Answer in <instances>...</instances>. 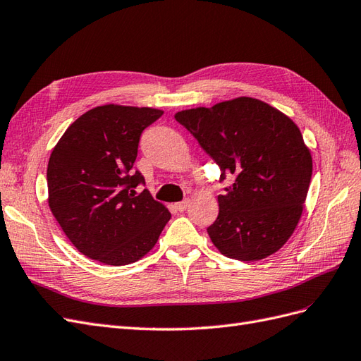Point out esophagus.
Wrapping results in <instances>:
<instances>
[{
    "label": "esophagus",
    "instance_id": "34e87169",
    "mask_svg": "<svg viewBox=\"0 0 361 361\" xmlns=\"http://www.w3.org/2000/svg\"><path fill=\"white\" fill-rule=\"evenodd\" d=\"M188 204H190V200L185 199V200H182V202H178L176 204H174V207H176V209H178L179 212H183V211L188 207Z\"/></svg>",
    "mask_w": 361,
    "mask_h": 361
}]
</instances>
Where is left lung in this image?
I'll use <instances>...</instances> for the list:
<instances>
[{
    "instance_id": "obj_1",
    "label": "left lung",
    "mask_w": 361,
    "mask_h": 361,
    "mask_svg": "<svg viewBox=\"0 0 361 361\" xmlns=\"http://www.w3.org/2000/svg\"><path fill=\"white\" fill-rule=\"evenodd\" d=\"M226 174L207 227L226 257L255 262L280 250L297 227L312 179L310 150L292 120L259 99L236 97L174 116Z\"/></svg>"
}]
</instances>
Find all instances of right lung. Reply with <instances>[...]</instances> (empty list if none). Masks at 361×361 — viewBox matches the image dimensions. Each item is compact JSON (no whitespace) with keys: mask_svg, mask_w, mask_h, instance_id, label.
I'll return each mask as SVG.
<instances>
[{"mask_svg":"<svg viewBox=\"0 0 361 361\" xmlns=\"http://www.w3.org/2000/svg\"><path fill=\"white\" fill-rule=\"evenodd\" d=\"M155 108L102 105L66 129L47 171L49 207L69 241L105 265L133 264L154 248L171 214L145 190L134 170L143 130Z\"/></svg>","mask_w":361,"mask_h":361,"instance_id":"right-lung-1","label":"right lung"}]
</instances>
